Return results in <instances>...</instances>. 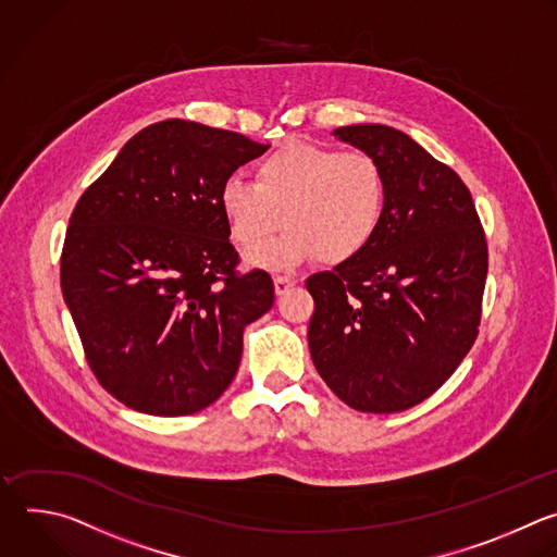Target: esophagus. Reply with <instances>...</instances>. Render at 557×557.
I'll list each match as a JSON object with an SVG mask.
<instances>
[{"instance_id":"34e87169","label":"esophagus","mask_w":557,"mask_h":557,"mask_svg":"<svg viewBox=\"0 0 557 557\" xmlns=\"http://www.w3.org/2000/svg\"><path fill=\"white\" fill-rule=\"evenodd\" d=\"M294 285H296V281L289 278V276H276V278H274V292H276V296L287 294Z\"/></svg>"}]
</instances>
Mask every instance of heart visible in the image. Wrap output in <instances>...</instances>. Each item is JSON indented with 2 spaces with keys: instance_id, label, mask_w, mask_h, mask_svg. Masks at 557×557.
Segmentation results:
<instances>
[{
  "instance_id": "b5f03b06",
  "label": "heart",
  "mask_w": 557,
  "mask_h": 557,
  "mask_svg": "<svg viewBox=\"0 0 557 557\" xmlns=\"http://www.w3.org/2000/svg\"><path fill=\"white\" fill-rule=\"evenodd\" d=\"M386 201V173L371 153L309 143H287L265 156L255 182L233 175L219 188L228 235L246 252L284 216L282 237L248 255L250 265L268 270L294 268L318 252L331 265L360 257L382 228Z\"/></svg>"
}]
</instances>
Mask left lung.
<instances>
[{
	"label": "left lung",
	"mask_w": 557,
	"mask_h": 557,
	"mask_svg": "<svg viewBox=\"0 0 557 557\" xmlns=\"http://www.w3.org/2000/svg\"><path fill=\"white\" fill-rule=\"evenodd\" d=\"M333 136L382 164L388 201L360 257L307 278L309 354L347 406L399 412L430 397L476 341L485 233L463 180L404 132L349 125Z\"/></svg>",
	"instance_id": "obj_1"
}]
</instances>
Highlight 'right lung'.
I'll list each match as a JSON object with an SVG mask.
<instances>
[{
    "mask_svg": "<svg viewBox=\"0 0 557 557\" xmlns=\"http://www.w3.org/2000/svg\"><path fill=\"white\" fill-rule=\"evenodd\" d=\"M270 145L190 121L138 132L81 195L61 289L107 393L158 414H193L237 375L244 326L274 305L268 272L237 274L219 188Z\"/></svg>",
    "mask_w": 557,
    "mask_h": 557,
    "instance_id": "add662e5",
    "label": "right lung"
}]
</instances>
